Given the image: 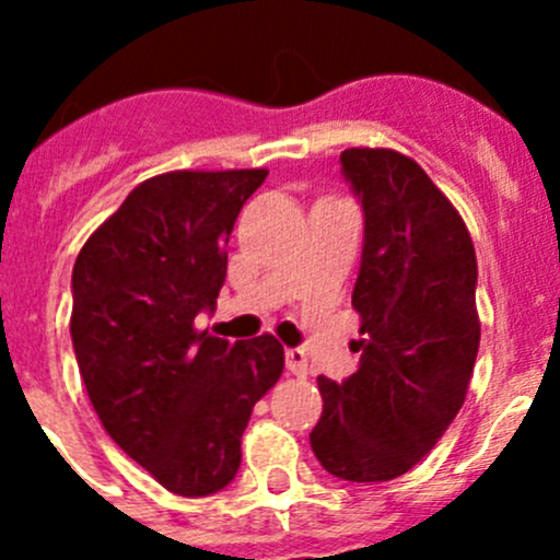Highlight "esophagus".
Segmentation results:
<instances>
[{
	"label": "esophagus",
	"instance_id": "esophagus-1",
	"mask_svg": "<svg viewBox=\"0 0 560 560\" xmlns=\"http://www.w3.org/2000/svg\"><path fill=\"white\" fill-rule=\"evenodd\" d=\"M284 358H287V371H290V374L308 376V358L303 349H287Z\"/></svg>",
	"mask_w": 560,
	"mask_h": 560
}]
</instances>
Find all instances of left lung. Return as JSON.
<instances>
[{
  "mask_svg": "<svg viewBox=\"0 0 560 560\" xmlns=\"http://www.w3.org/2000/svg\"><path fill=\"white\" fill-rule=\"evenodd\" d=\"M341 167L365 213L352 306L360 369L319 376L316 460L349 482H387L415 468L466 400L479 349L477 254L457 208L393 149H347Z\"/></svg>",
  "mask_w": 560,
  "mask_h": 560,
  "instance_id": "obj_1",
  "label": "left lung"
}]
</instances>
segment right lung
Here are the masks:
<instances>
[{
	"instance_id": "1",
	"label": "right lung",
	"mask_w": 560,
	"mask_h": 560,
	"mask_svg": "<svg viewBox=\"0 0 560 560\" xmlns=\"http://www.w3.org/2000/svg\"><path fill=\"white\" fill-rule=\"evenodd\" d=\"M268 171H173L143 180L72 268L70 332L107 436L162 488L211 495L233 482L254 404L284 347L197 330L228 276L233 224Z\"/></svg>"
}]
</instances>
